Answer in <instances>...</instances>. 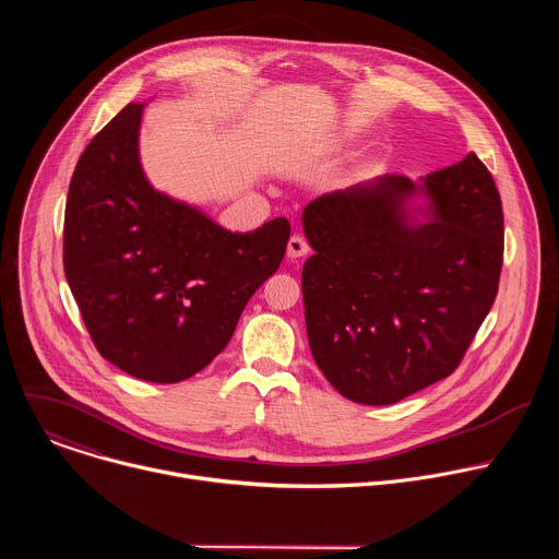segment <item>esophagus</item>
<instances>
[{
  "label": "esophagus",
  "instance_id": "esophagus-1",
  "mask_svg": "<svg viewBox=\"0 0 559 559\" xmlns=\"http://www.w3.org/2000/svg\"><path fill=\"white\" fill-rule=\"evenodd\" d=\"M307 252H309V246H307V241H305L300 234L289 236V241H287V257L289 259H294V261L302 259Z\"/></svg>",
  "mask_w": 559,
  "mask_h": 559
}]
</instances>
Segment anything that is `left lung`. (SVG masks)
Listing matches in <instances>:
<instances>
[{
    "instance_id": "left-lung-1",
    "label": "left lung",
    "mask_w": 559,
    "mask_h": 559,
    "mask_svg": "<svg viewBox=\"0 0 559 559\" xmlns=\"http://www.w3.org/2000/svg\"><path fill=\"white\" fill-rule=\"evenodd\" d=\"M311 356L360 405H393L447 378L500 283L504 218L473 152L418 181L382 175L302 210Z\"/></svg>"
}]
</instances>
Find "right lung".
I'll return each mask as SVG.
<instances>
[{
  "mask_svg": "<svg viewBox=\"0 0 559 559\" xmlns=\"http://www.w3.org/2000/svg\"><path fill=\"white\" fill-rule=\"evenodd\" d=\"M145 104H128L79 156L63 221V270L99 354L147 382H181L229 343L278 270L289 221L229 231L154 190L139 156Z\"/></svg>",
  "mask_w": 559,
  "mask_h": 559,
  "instance_id": "right-lung-1",
  "label": "right lung"
}]
</instances>
